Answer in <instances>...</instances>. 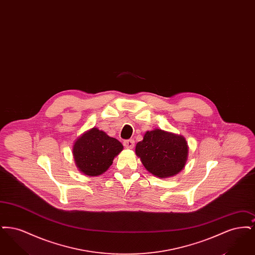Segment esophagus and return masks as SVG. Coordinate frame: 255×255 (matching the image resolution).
<instances>
[{"instance_id": "esophagus-1", "label": "esophagus", "mask_w": 255, "mask_h": 255, "mask_svg": "<svg viewBox=\"0 0 255 255\" xmlns=\"http://www.w3.org/2000/svg\"><path fill=\"white\" fill-rule=\"evenodd\" d=\"M123 145L125 146V148H127V149H133V146H134V141H133V139L124 140Z\"/></svg>"}]
</instances>
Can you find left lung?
<instances>
[{"label": "left lung", "mask_w": 255, "mask_h": 255, "mask_svg": "<svg viewBox=\"0 0 255 255\" xmlns=\"http://www.w3.org/2000/svg\"><path fill=\"white\" fill-rule=\"evenodd\" d=\"M135 154L151 174L163 179L184 168L188 145L181 134L155 129L147 131L143 139L136 143Z\"/></svg>", "instance_id": "8db88e82"}]
</instances>
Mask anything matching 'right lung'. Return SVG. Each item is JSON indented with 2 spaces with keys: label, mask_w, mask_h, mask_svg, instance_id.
<instances>
[{
  "label": "right lung",
  "mask_w": 255,
  "mask_h": 255,
  "mask_svg": "<svg viewBox=\"0 0 255 255\" xmlns=\"http://www.w3.org/2000/svg\"><path fill=\"white\" fill-rule=\"evenodd\" d=\"M122 149L117 138L94 127L73 143V158L80 172L91 177L99 176L108 170Z\"/></svg>",
  "instance_id": "add662e5"
}]
</instances>
